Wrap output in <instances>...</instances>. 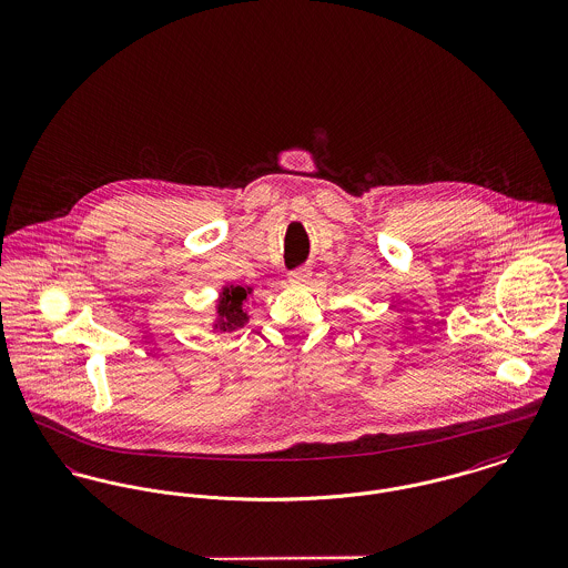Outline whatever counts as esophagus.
Listing matches in <instances>:
<instances>
[{
    "label": "esophagus",
    "instance_id": "1",
    "mask_svg": "<svg viewBox=\"0 0 568 568\" xmlns=\"http://www.w3.org/2000/svg\"><path fill=\"white\" fill-rule=\"evenodd\" d=\"M308 278H311V270H308L306 265L294 270V272H290V283H306Z\"/></svg>",
    "mask_w": 568,
    "mask_h": 568
}]
</instances>
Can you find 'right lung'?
Listing matches in <instances>:
<instances>
[{
  "label": "right lung",
  "instance_id": "1",
  "mask_svg": "<svg viewBox=\"0 0 568 568\" xmlns=\"http://www.w3.org/2000/svg\"><path fill=\"white\" fill-rule=\"evenodd\" d=\"M253 294V287H242V285H224L220 292L219 317L214 322V328L219 331H235L248 322L246 313V301Z\"/></svg>",
  "mask_w": 568,
  "mask_h": 568
}]
</instances>
